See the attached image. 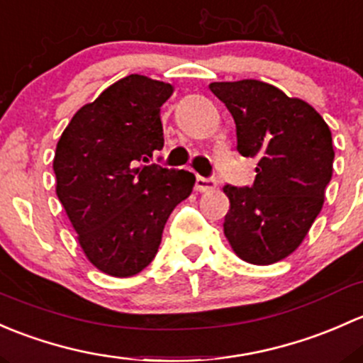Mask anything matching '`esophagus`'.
<instances>
[{
	"label": "esophagus",
	"instance_id": "34e87169",
	"mask_svg": "<svg viewBox=\"0 0 363 363\" xmlns=\"http://www.w3.org/2000/svg\"><path fill=\"white\" fill-rule=\"evenodd\" d=\"M216 186V182L213 178H204V177H197L196 178V190L197 192H209Z\"/></svg>",
	"mask_w": 363,
	"mask_h": 363
}]
</instances>
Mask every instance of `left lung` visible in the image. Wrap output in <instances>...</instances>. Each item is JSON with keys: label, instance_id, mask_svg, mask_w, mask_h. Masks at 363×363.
<instances>
[{"label": "left lung", "instance_id": "obj_1", "mask_svg": "<svg viewBox=\"0 0 363 363\" xmlns=\"http://www.w3.org/2000/svg\"><path fill=\"white\" fill-rule=\"evenodd\" d=\"M209 91L236 122L239 154L257 159L250 189L223 186L230 203L223 234L245 262H279L323 208L335 155L330 129L311 104L265 82H213Z\"/></svg>", "mask_w": 363, "mask_h": 363}]
</instances>
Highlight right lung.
<instances>
[{
  "label": "right lung",
  "instance_id": "1",
  "mask_svg": "<svg viewBox=\"0 0 363 363\" xmlns=\"http://www.w3.org/2000/svg\"><path fill=\"white\" fill-rule=\"evenodd\" d=\"M173 91L143 74L121 78L57 141L55 194L89 262L113 278L154 260L167 218L196 183L189 171L148 164L164 147L160 106Z\"/></svg>",
  "mask_w": 363,
  "mask_h": 363
}]
</instances>
